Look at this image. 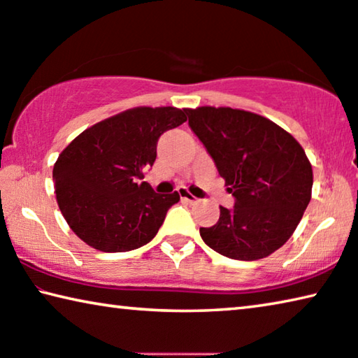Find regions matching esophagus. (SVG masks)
Returning <instances> with one entry per match:
<instances>
[{"label": "esophagus", "instance_id": "esophagus-1", "mask_svg": "<svg viewBox=\"0 0 358 358\" xmlns=\"http://www.w3.org/2000/svg\"><path fill=\"white\" fill-rule=\"evenodd\" d=\"M180 197H181V201H186V202H189V203H194L197 201V197H194L191 192H187L186 189H183V187H180Z\"/></svg>", "mask_w": 358, "mask_h": 358}]
</instances>
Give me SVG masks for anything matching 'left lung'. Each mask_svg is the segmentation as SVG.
<instances>
[{
  "mask_svg": "<svg viewBox=\"0 0 358 358\" xmlns=\"http://www.w3.org/2000/svg\"><path fill=\"white\" fill-rule=\"evenodd\" d=\"M187 124L213 157L235 197L232 210L201 227L211 250L257 260L286 243L311 201L313 169L287 131L257 113L230 107L187 108Z\"/></svg>",
  "mask_w": 358,
  "mask_h": 358,
  "instance_id": "left-lung-1",
  "label": "left lung"
}]
</instances>
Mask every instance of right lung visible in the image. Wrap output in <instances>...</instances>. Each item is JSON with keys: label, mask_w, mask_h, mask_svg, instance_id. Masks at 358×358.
Listing matches in <instances>:
<instances>
[{"label": "right lung", "mask_w": 358, "mask_h": 358, "mask_svg": "<svg viewBox=\"0 0 358 358\" xmlns=\"http://www.w3.org/2000/svg\"><path fill=\"white\" fill-rule=\"evenodd\" d=\"M187 108L136 107L77 136L53 166L58 207L94 250L124 252L155 238L180 194H157L143 178L159 137L183 124Z\"/></svg>", "instance_id": "obj_1"}]
</instances>
